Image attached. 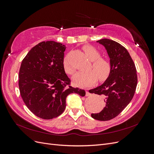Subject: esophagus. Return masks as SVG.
<instances>
[{
  "instance_id": "obj_1",
  "label": "esophagus",
  "mask_w": 154,
  "mask_h": 154,
  "mask_svg": "<svg viewBox=\"0 0 154 154\" xmlns=\"http://www.w3.org/2000/svg\"><path fill=\"white\" fill-rule=\"evenodd\" d=\"M91 95H92V94H91V93H90L89 92H88V91H86V94H85L86 96H91Z\"/></svg>"
}]
</instances>
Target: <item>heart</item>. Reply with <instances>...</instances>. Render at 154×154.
I'll use <instances>...</instances> for the list:
<instances>
[{"label":"heart","instance_id":"b5f03b06","mask_svg":"<svg viewBox=\"0 0 154 154\" xmlns=\"http://www.w3.org/2000/svg\"><path fill=\"white\" fill-rule=\"evenodd\" d=\"M83 51L91 61L92 65L88 67V71H78L72 76L74 85L79 87H88L94 84L98 78L100 81H104L110 75L112 70L111 63L109 60L101 57L100 51L91 45H85ZM65 71L67 74H72L74 71L67 58L63 62Z\"/></svg>","mask_w":154,"mask_h":154}]
</instances>
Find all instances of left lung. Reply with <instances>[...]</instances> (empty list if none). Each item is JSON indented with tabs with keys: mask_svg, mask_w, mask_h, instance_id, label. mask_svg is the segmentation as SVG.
Returning a JSON list of instances; mask_svg holds the SVG:
<instances>
[{
	"mask_svg": "<svg viewBox=\"0 0 154 154\" xmlns=\"http://www.w3.org/2000/svg\"><path fill=\"white\" fill-rule=\"evenodd\" d=\"M97 42L105 48L112 70L103 84L89 91L90 93L105 97L106 103L100 112L91 114V117L99 121H109L122 112L133 98L137 83V71L129 53L123 45L106 38Z\"/></svg>",
	"mask_w": 154,
	"mask_h": 154,
	"instance_id": "8db88e82",
	"label": "left lung"
}]
</instances>
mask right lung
Masks as SVG:
<instances>
[{
	"label": "right lung",
	"mask_w": 154,
	"mask_h": 154,
	"mask_svg": "<svg viewBox=\"0 0 154 154\" xmlns=\"http://www.w3.org/2000/svg\"><path fill=\"white\" fill-rule=\"evenodd\" d=\"M66 48L54 41L42 42L22 62L18 74L20 95L27 108L40 118L51 119L62 114L71 93L85 95L84 90L70 85L63 66Z\"/></svg>",
	"instance_id": "1"
}]
</instances>
